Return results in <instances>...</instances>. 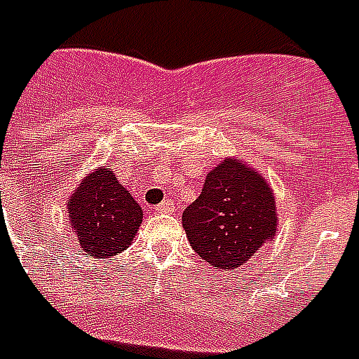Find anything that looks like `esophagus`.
Listing matches in <instances>:
<instances>
[{
  "mask_svg": "<svg viewBox=\"0 0 359 359\" xmlns=\"http://www.w3.org/2000/svg\"><path fill=\"white\" fill-rule=\"evenodd\" d=\"M156 212H160V215H170V212H174V201H162L158 207H156Z\"/></svg>",
  "mask_w": 359,
  "mask_h": 359,
  "instance_id": "34e87169",
  "label": "esophagus"
}]
</instances>
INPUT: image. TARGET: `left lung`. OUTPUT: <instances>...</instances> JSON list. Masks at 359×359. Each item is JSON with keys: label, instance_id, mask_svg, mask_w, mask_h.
<instances>
[{"label": "left lung", "instance_id": "left-lung-1", "mask_svg": "<svg viewBox=\"0 0 359 359\" xmlns=\"http://www.w3.org/2000/svg\"><path fill=\"white\" fill-rule=\"evenodd\" d=\"M182 224L201 259L233 271L278 232L273 187L257 168L224 158L208 170L201 195L182 215Z\"/></svg>", "mask_w": 359, "mask_h": 359}]
</instances>
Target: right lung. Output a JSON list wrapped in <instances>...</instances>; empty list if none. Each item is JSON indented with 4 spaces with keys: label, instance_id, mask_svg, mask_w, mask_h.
I'll return each mask as SVG.
<instances>
[{
    "label": "right lung",
    "instance_id": "right-lung-1",
    "mask_svg": "<svg viewBox=\"0 0 359 359\" xmlns=\"http://www.w3.org/2000/svg\"><path fill=\"white\" fill-rule=\"evenodd\" d=\"M79 248L93 259H111L133 243L143 208L108 166L86 174L67 201Z\"/></svg>",
    "mask_w": 359,
    "mask_h": 359
}]
</instances>
